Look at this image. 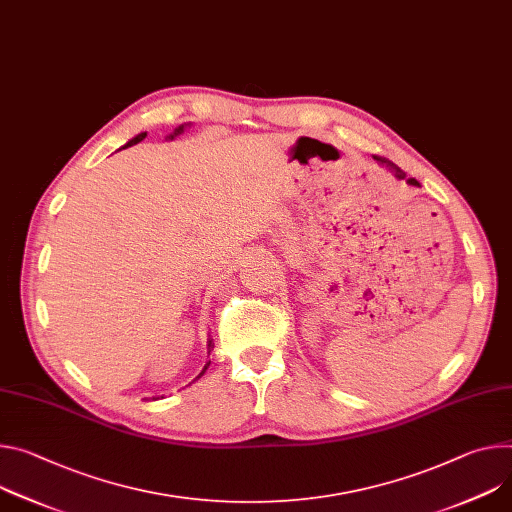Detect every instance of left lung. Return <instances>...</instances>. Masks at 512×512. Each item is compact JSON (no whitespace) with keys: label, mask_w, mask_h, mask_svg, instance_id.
Instances as JSON below:
<instances>
[{"label":"left lung","mask_w":512,"mask_h":512,"mask_svg":"<svg viewBox=\"0 0 512 512\" xmlns=\"http://www.w3.org/2000/svg\"><path fill=\"white\" fill-rule=\"evenodd\" d=\"M374 159H376V161H378V163H382V165H386V167H390V169H392V171H394V175H396V177H398V179H406V173H404V171H402V169H400V167H398V165H394V163H392V161H388V159H386V157H378V155H374ZM408 183H410V185H418V181H416V179H408Z\"/></svg>","instance_id":"8db88e82"}]
</instances>
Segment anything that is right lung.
<instances>
[{
  "label": "right lung",
  "mask_w": 512,
  "mask_h": 512,
  "mask_svg": "<svg viewBox=\"0 0 512 512\" xmlns=\"http://www.w3.org/2000/svg\"><path fill=\"white\" fill-rule=\"evenodd\" d=\"M181 132H183V126H179V128H175V132H173V134H171V136H169V138H173V136H177V134H181ZM145 136H147V132H141V134H136V136H134V138H132V141H128V143H126V147H132V145H136V143H141V141H143V138H145ZM210 345H212V343H210ZM210 345H208V347H210ZM208 365H210V361H208V363H206V367H204V371H206V369H208ZM204 371H202V374H200V376H198V378H202V376H204Z\"/></svg>",
  "instance_id": "obj_1"
}]
</instances>
